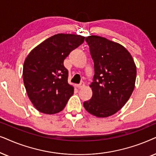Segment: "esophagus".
I'll list each match as a JSON object with an SVG mask.
<instances>
[{
  "label": "esophagus",
  "instance_id": "34e87169",
  "mask_svg": "<svg viewBox=\"0 0 156 156\" xmlns=\"http://www.w3.org/2000/svg\"><path fill=\"white\" fill-rule=\"evenodd\" d=\"M84 86H85V85H84L83 83H80V84H78V85H76V87H77V88H79V89H80V88H83Z\"/></svg>",
  "mask_w": 156,
  "mask_h": 156
}]
</instances>
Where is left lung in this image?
I'll use <instances>...</instances> for the list:
<instances>
[{
  "label": "left lung",
  "mask_w": 156,
  "mask_h": 156,
  "mask_svg": "<svg viewBox=\"0 0 156 156\" xmlns=\"http://www.w3.org/2000/svg\"><path fill=\"white\" fill-rule=\"evenodd\" d=\"M94 63V76L90 85L92 98L83 106L98 118L111 116L122 108L135 88L136 66L126 48L98 36L86 38Z\"/></svg>",
  "instance_id": "8db88e82"
}]
</instances>
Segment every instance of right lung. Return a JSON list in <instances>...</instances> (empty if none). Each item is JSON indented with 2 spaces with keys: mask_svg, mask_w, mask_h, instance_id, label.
Returning <instances> with one entry per match:
<instances>
[{
  "mask_svg": "<svg viewBox=\"0 0 156 156\" xmlns=\"http://www.w3.org/2000/svg\"><path fill=\"white\" fill-rule=\"evenodd\" d=\"M84 39L79 35H54L33 48L25 60V88L29 99L41 113H59L73 94L74 88L68 84V71L63 62Z\"/></svg>",
  "mask_w": 156,
  "mask_h": 156,
  "instance_id": "add662e5",
  "label": "right lung"
}]
</instances>
